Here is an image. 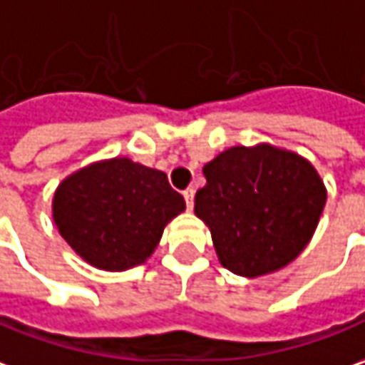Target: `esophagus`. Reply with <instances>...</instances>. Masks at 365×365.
Wrapping results in <instances>:
<instances>
[{
  "label": "esophagus",
  "mask_w": 365,
  "mask_h": 365,
  "mask_svg": "<svg viewBox=\"0 0 365 365\" xmlns=\"http://www.w3.org/2000/svg\"><path fill=\"white\" fill-rule=\"evenodd\" d=\"M182 197H185V202H187L188 210H192V207H195V190H192V188H187V190L182 192Z\"/></svg>",
  "instance_id": "34e87169"
}]
</instances>
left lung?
<instances>
[{
  "mask_svg": "<svg viewBox=\"0 0 365 365\" xmlns=\"http://www.w3.org/2000/svg\"><path fill=\"white\" fill-rule=\"evenodd\" d=\"M195 212L210 228L220 262L262 276L292 262L312 238L326 205L316 168L290 150L232 147L202 168Z\"/></svg>",
  "mask_w": 365,
  "mask_h": 365,
  "instance_id": "left-lung-1",
  "label": "left lung"
}]
</instances>
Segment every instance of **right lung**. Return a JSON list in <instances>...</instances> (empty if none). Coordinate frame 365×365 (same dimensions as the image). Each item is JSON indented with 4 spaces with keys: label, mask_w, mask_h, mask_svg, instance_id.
<instances>
[{
    "label": "right lung",
    "mask_w": 365,
    "mask_h": 365,
    "mask_svg": "<svg viewBox=\"0 0 365 365\" xmlns=\"http://www.w3.org/2000/svg\"><path fill=\"white\" fill-rule=\"evenodd\" d=\"M185 210L165 173L129 158L103 160L65 178L53 198L61 236L83 260L103 270L143 264L168 220Z\"/></svg>",
    "instance_id": "add662e5"
}]
</instances>
